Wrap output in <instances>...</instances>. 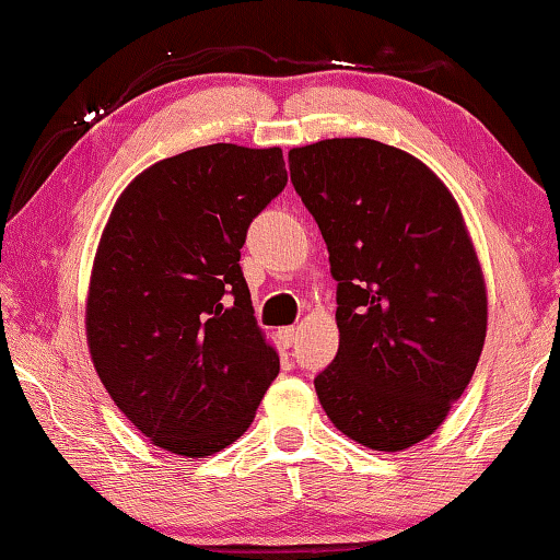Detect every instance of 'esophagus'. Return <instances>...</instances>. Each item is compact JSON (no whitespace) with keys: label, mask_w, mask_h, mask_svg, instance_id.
<instances>
[{"label":"esophagus","mask_w":560,"mask_h":560,"mask_svg":"<svg viewBox=\"0 0 560 560\" xmlns=\"http://www.w3.org/2000/svg\"><path fill=\"white\" fill-rule=\"evenodd\" d=\"M279 343L283 346V349H289V346H294V341H296V328L294 326H283V328H279Z\"/></svg>","instance_id":"34e87169"}]
</instances>
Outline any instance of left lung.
<instances>
[{
    "mask_svg": "<svg viewBox=\"0 0 560 560\" xmlns=\"http://www.w3.org/2000/svg\"><path fill=\"white\" fill-rule=\"evenodd\" d=\"M289 172L339 304L318 401L361 446L404 451L443 423L483 349L486 287L464 217L429 166L374 139L291 149Z\"/></svg>",
    "mask_w": 560,
    "mask_h": 560,
    "instance_id": "obj_1",
    "label": "left lung"
}]
</instances>
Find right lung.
Wrapping results in <instances>:
<instances>
[{
    "label": "right lung",
    "instance_id": "1",
    "mask_svg": "<svg viewBox=\"0 0 560 560\" xmlns=\"http://www.w3.org/2000/svg\"><path fill=\"white\" fill-rule=\"evenodd\" d=\"M283 186L279 147L209 144L149 166L112 211L89 283V351L119 411L159 448H226L279 374L238 259Z\"/></svg>",
    "mask_w": 560,
    "mask_h": 560
}]
</instances>
